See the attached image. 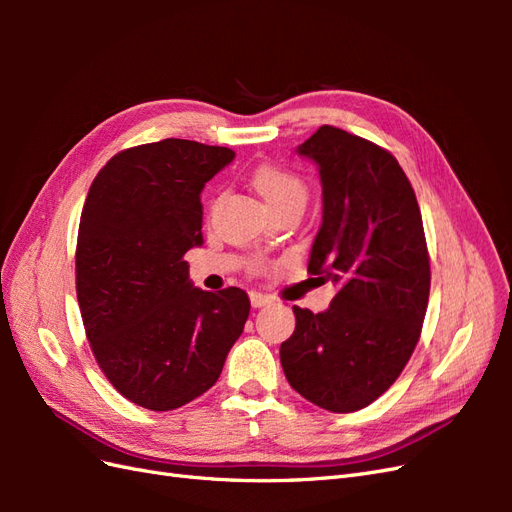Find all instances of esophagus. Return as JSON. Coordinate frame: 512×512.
Listing matches in <instances>:
<instances>
[{"label":"esophagus","mask_w":512,"mask_h":512,"mask_svg":"<svg viewBox=\"0 0 512 512\" xmlns=\"http://www.w3.org/2000/svg\"><path fill=\"white\" fill-rule=\"evenodd\" d=\"M250 301L254 307H262V305L271 303V297H267V294H262V292H250Z\"/></svg>","instance_id":"1"}]
</instances>
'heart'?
Wrapping results in <instances>:
<instances>
[{"instance_id":"b5f03b06","label":"heart","mask_w":512,"mask_h":512,"mask_svg":"<svg viewBox=\"0 0 512 512\" xmlns=\"http://www.w3.org/2000/svg\"><path fill=\"white\" fill-rule=\"evenodd\" d=\"M252 185L269 209L286 203H305L307 198L305 181L280 164H260L252 173Z\"/></svg>"}]
</instances>
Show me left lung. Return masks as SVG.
I'll return each instance as SVG.
<instances>
[{
    "instance_id": "obj_1",
    "label": "left lung",
    "mask_w": 512,
    "mask_h": 512,
    "mask_svg": "<svg viewBox=\"0 0 512 512\" xmlns=\"http://www.w3.org/2000/svg\"><path fill=\"white\" fill-rule=\"evenodd\" d=\"M318 166L322 224L307 271L339 286L327 312L294 305L286 380L329 412H354L397 380L421 337L429 254L412 185L389 151L333 126L297 147Z\"/></svg>"
}]
</instances>
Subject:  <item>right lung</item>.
<instances>
[{"mask_svg":"<svg viewBox=\"0 0 512 512\" xmlns=\"http://www.w3.org/2000/svg\"><path fill=\"white\" fill-rule=\"evenodd\" d=\"M232 160L226 147L164 138L117 153L89 188L76 297L104 376L141 408L209 391L250 316L245 290H200L183 260L203 245L200 192Z\"/></svg>","mask_w":512,"mask_h":512,"instance_id":"obj_1","label":"right lung"}]
</instances>
